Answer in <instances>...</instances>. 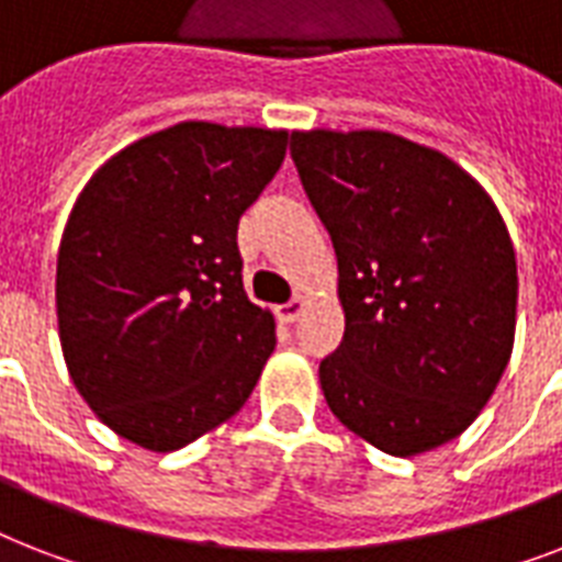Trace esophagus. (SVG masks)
I'll list each match as a JSON object with an SVG mask.
<instances>
[{
	"label": "esophagus",
	"instance_id": "esophagus-1",
	"mask_svg": "<svg viewBox=\"0 0 562 562\" xmlns=\"http://www.w3.org/2000/svg\"><path fill=\"white\" fill-rule=\"evenodd\" d=\"M306 297H294L291 303H285V306L277 308V317H280V324H294V321H300V315L306 312Z\"/></svg>",
	"mask_w": 562,
	"mask_h": 562
}]
</instances>
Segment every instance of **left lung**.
Instances as JSON below:
<instances>
[{"instance_id":"1","label":"left lung","mask_w":562,"mask_h":562,"mask_svg":"<svg viewBox=\"0 0 562 562\" xmlns=\"http://www.w3.org/2000/svg\"><path fill=\"white\" fill-rule=\"evenodd\" d=\"M291 157L338 259L326 405L396 458L475 423L516 335V254L496 203L446 154L387 131H294Z\"/></svg>"}]
</instances>
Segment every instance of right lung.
Listing matches in <instances>:
<instances>
[{"instance_id": "right-lung-1", "label": "right lung", "mask_w": 562, "mask_h": 562, "mask_svg": "<svg viewBox=\"0 0 562 562\" xmlns=\"http://www.w3.org/2000/svg\"><path fill=\"white\" fill-rule=\"evenodd\" d=\"M289 131L180 122L87 180L57 250V333L95 417L148 452L227 423L271 359L273 315L241 289L236 229Z\"/></svg>"}]
</instances>
